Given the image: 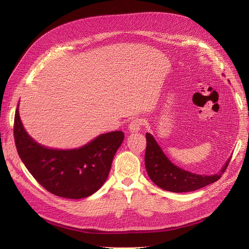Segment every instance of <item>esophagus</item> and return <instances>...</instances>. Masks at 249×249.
<instances>
[{"mask_svg":"<svg viewBox=\"0 0 249 249\" xmlns=\"http://www.w3.org/2000/svg\"><path fill=\"white\" fill-rule=\"evenodd\" d=\"M142 120L140 119H135V120H132L131 122H130L128 128H129V131L130 132H138L140 131V129L142 127Z\"/></svg>","mask_w":249,"mask_h":249,"instance_id":"1","label":"esophagus"}]
</instances>
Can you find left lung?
I'll use <instances>...</instances> for the list:
<instances>
[{"label":"left lung","mask_w":249,"mask_h":249,"mask_svg":"<svg viewBox=\"0 0 249 249\" xmlns=\"http://www.w3.org/2000/svg\"><path fill=\"white\" fill-rule=\"evenodd\" d=\"M230 162V159L220 173L212 176L196 175L179 168L169 160L156 143L153 136L146 133L145 167L150 179L160 188L174 193H186L199 190L217 181Z\"/></svg>","instance_id":"8db88e82"}]
</instances>
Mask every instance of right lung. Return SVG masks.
I'll return each mask as SVG.
<instances>
[{
  "label": "right lung",
  "mask_w": 249,
  "mask_h": 249,
  "mask_svg": "<svg viewBox=\"0 0 249 249\" xmlns=\"http://www.w3.org/2000/svg\"><path fill=\"white\" fill-rule=\"evenodd\" d=\"M14 138L23 163L45 190L62 198L83 199L96 193L106 181L124 133L102 134L77 149H49L25 131L17 108Z\"/></svg>",
  "instance_id": "right-lung-1"
}]
</instances>
